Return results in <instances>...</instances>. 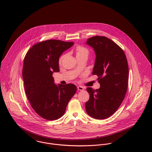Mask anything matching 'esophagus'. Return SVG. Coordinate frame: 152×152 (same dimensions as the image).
Segmentation results:
<instances>
[{"mask_svg":"<svg viewBox=\"0 0 152 152\" xmlns=\"http://www.w3.org/2000/svg\"><path fill=\"white\" fill-rule=\"evenodd\" d=\"M77 89L79 90V91H83L84 89V88L83 87V86H79L77 87Z\"/></svg>","mask_w":152,"mask_h":152,"instance_id":"1","label":"esophagus"}]
</instances>
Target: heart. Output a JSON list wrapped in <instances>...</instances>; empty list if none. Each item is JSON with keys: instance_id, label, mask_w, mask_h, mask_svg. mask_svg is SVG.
Masks as SVG:
<instances>
[{"instance_id": "heart-1", "label": "heart", "mask_w": 152, "mask_h": 152, "mask_svg": "<svg viewBox=\"0 0 152 152\" xmlns=\"http://www.w3.org/2000/svg\"><path fill=\"white\" fill-rule=\"evenodd\" d=\"M75 52H76L77 57L81 56H83V55H86L88 56L89 54V50L87 49L86 47L82 46V45L77 46V47L75 48ZM63 57H64V56H62L60 57V58L59 59L60 63H61Z\"/></svg>"}]
</instances>
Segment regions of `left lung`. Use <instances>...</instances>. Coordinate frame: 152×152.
<instances>
[{"mask_svg": "<svg viewBox=\"0 0 152 152\" xmlns=\"http://www.w3.org/2000/svg\"><path fill=\"white\" fill-rule=\"evenodd\" d=\"M86 43L96 54L92 75H96L99 89L88 87L89 99L86 103L87 113L97 119L112 115L119 108L127 92L129 68L123 50L105 36H94Z\"/></svg>", "mask_w": 152, "mask_h": 152, "instance_id": "left-lung-1", "label": "left lung"}]
</instances>
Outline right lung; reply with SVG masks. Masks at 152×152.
<instances>
[{
	"mask_svg": "<svg viewBox=\"0 0 152 152\" xmlns=\"http://www.w3.org/2000/svg\"><path fill=\"white\" fill-rule=\"evenodd\" d=\"M74 42L48 40L33 45L26 53L22 76L26 96L31 107L48 121L56 120L65 113L77 87L72 84L56 86L53 74L59 72V57Z\"/></svg>",
	"mask_w": 152,
	"mask_h": 152,
	"instance_id": "1",
	"label": "right lung"
}]
</instances>
